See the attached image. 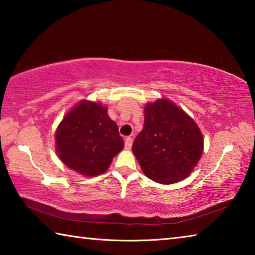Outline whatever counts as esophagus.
I'll use <instances>...</instances> for the list:
<instances>
[{"instance_id": "esophagus-1", "label": "esophagus", "mask_w": 255, "mask_h": 255, "mask_svg": "<svg viewBox=\"0 0 255 255\" xmlns=\"http://www.w3.org/2000/svg\"><path fill=\"white\" fill-rule=\"evenodd\" d=\"M132 145V138L130 136L126 137V139H125V146H126V148H130Z\"/></svg>"}]
</instances>
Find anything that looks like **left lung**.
I'll list each match as a JSON object with an SVG mask.
<instances>
[{"label": "left lung", "mask_w": 255, "mask_h": 255, "mask_svg": "<svg viewBox=\"0 0 255 255\" xmlns=\"http://www.w3.org/2000/svg\"><path fill=\"white\" fill-rule=\"evenodd\" d=\"M202 149L199 127L174 103L162 99L145 107L144 128L133 140L132 153L147 178L162 184L185 179Z\"/></svg>", "instance_id": "left-lung-1"}]
</instances>
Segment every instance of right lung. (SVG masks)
<instances>
[{"label":"right lung","mask_w":255,"mask_h":255,"mask_svg":"<svg viewBox=\"0 0 255 255\" xmlns=\"http://www.w3.org/2000/svg\"><path fill=\"white\" fill-rule=\"evenodd\" d=\"M56 146L62 162L88 176L107 171L124 148L118 126L100 103L83 101L68 112L56 131Z\"/></svg>","instance_id":"1"}]
</instances>
